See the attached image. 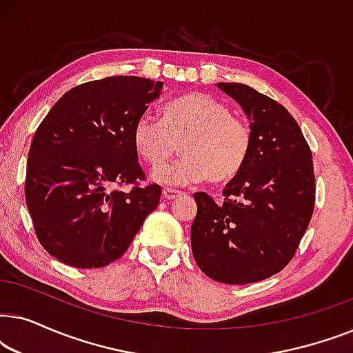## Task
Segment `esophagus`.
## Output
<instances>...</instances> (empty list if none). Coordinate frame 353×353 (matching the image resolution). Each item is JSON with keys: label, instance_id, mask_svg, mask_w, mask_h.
<instances>
[{"label": "esophagus", "instance_id": "1", "mask_svg": "<svg viewBox=\"0 0 353 353\" xmlns=\"http://www.w3.org/2000/svg\"><path fill=\"white\" fill-rule=\"evenodd\" d=\"M162 194H163V199L173 201V199H176V197L183 196V192L181 191H176V190H170V188H165Z\"/></svg>", "mask_w": 353, "mask_h": 353}]
</instances>
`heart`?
Wrapping results in <instances>:
<instances>
[{"mask_svg": "<svg viewBox=\"0 0 353 353\" xmlns=\"http://www.w3.org/2000/svg\"><path fill=\"white\" fill-rule=\"evenodd\" d=\"M133 148L157 168L176 152L182 157L157 169L152 178L170 186H188L202 180L220 185L230 181L248 162L252 130L244 119L231 114L220 99L205 93H186L172 99L162 110V122L141 115L133 127Z\"/></svg>", "mask_w": 353, "mask_h": 353, "instance_id": "b5f03b06", "label": "heart"}]
</instances>
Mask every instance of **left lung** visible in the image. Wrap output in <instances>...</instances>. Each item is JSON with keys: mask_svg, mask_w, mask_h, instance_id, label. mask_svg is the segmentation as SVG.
<instances>
[{"mask_svg": "<svg viewBox=\"0 0 353 353\" xmlns=\"http://www.w3.org/2000/svg\"><path fill=\"white\" fill-rule=\"evenodd\" d=\"M250 119L252 149L216 202L196 192L191 248L202 272L225 284L262 281L291 262L315 209L312 151L296 119L243 83H219Z\"/></svg>", "mask_w": 353, "mask_h": 353, "instance_id": "left-lung-1", "label": "left lung"}]
</instances>
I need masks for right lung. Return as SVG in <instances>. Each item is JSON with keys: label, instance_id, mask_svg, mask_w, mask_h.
<instances>
[{"label": "right lung", "instance_id": "1", "mask_svg": "<svg viewBox=\"0 0 353 353\" xmlns=\"http://www.w3.org/2000/svg\"><path fill=\"white\" fill-rule=\"evenodd\" d=\"M162 81L105 77L67 91L33 137L26 202L48 254L75 268L122 257L161 201L133 148V127ZM128 185V192L120 187Z\"/></svg>", "mask_w": 353, "mask_h": 353}]
</instances>
